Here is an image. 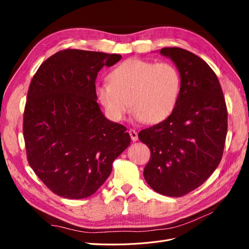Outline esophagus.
<instances>
[{
	"label": "esophagus",
	"mask_w": 249,
	"mask_h": 249,
	"mask_svg": "<svg viewBox=\"0 0 249 249\" xmlns=\"http://www.w3.org/2000/svg\"><path fill=\"white\" fill-rule=\"evenodd\" d=\"M129 134H130L131 139H132L133 141H137V140H138V134H137V132H136V131L133 130V129H131V130L129 131Z\"/></svg>",
	"instance_id": "esophagus-1"
}]
</instances>
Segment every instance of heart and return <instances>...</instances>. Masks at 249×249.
Returning a JSON list of instances; mask_svg holds the SVG:
<instances>
[{"label":"heart","mask_w":249,"mask_h":249,"mask_svg":"<svg viewBox=\"0 0 249 249\" xmlns=\"http://www.w3.org/2000/svg\"><path fill=\"white\" fill-rule=\"evenodd\" d=\"M108 78L110 83L96 85L95 94L115 122L123 120L131 107L137 119L159 124L177 107L182 80L170 62L130 58L113 69Z\"/></svg>","instance_id":"1"}]
</instances>
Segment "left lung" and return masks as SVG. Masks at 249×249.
<instances>
[{
  "instance_id": "1",
  "label": "left lung",
  "mask_w": 249,
  "mask_h": 249,
  "mask_svg": "<svg viewBox=\"0 0 249 249\" xmlns=\"http://www.w3.org/2000/svg\"><path fill=\"white\" fill-rule=\"evenodd\" d=\"M180 73L177 107L163 122L139 132L150 150L143 176L150 188L180 197L205 183L219 165L228 132L220 83L206 61L180 48H164Z\"/></svg>"
}]
</instances>
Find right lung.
Returning a JSON list of instances; mask_svg holds the SVG:
<instances>
[{"label": "right lung", "mask_w": 249, "mask_h": 249, "mask_svg": "<svg viewBox=\"0 0 249 249\" xmlns=\"http://www.w3.org/2000/svg\"><path fill=\"white\" fill-rule=\"evenodd\" d=\"M117 54L63 50L42 62L30 83L22 132L29 165L59 196L86 198L105 183L130 145L123 124L104 116L95 79Z\"/></svg>", "instance_id": "right-lung-1"}]
</instances>
